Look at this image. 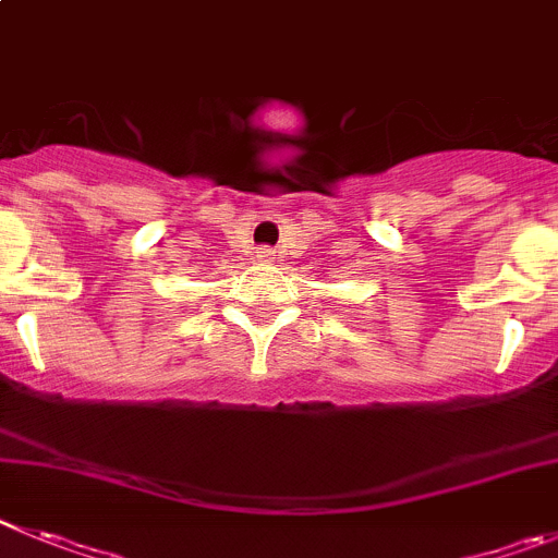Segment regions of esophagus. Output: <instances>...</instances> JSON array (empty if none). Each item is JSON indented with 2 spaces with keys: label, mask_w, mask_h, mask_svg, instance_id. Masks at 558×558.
<instances>
[{
  "label": "esophagus",
  "mask_w": 558,
  "mask_h": 558,
  "mask_svg": "<svg viewBox=\"0 0 558 558\" xmlns=\"http://www.w3.org/2000/svg\"><path fill=\"white\" fill-rule=\"evenodd\" d=\"M254 259H257V263H274L276 252L274 248H257V252H254Z\"/></svg>",
  "instance_id": "1"
}]
</instances>
